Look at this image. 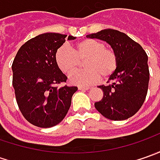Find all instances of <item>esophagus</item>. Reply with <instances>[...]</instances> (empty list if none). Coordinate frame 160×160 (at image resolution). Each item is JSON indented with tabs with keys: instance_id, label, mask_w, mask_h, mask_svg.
<instances>
[{
	"instance_id": "34e87169",
	"label": "esophagus",
	"mask_w": 160,
	"mask_h": 160,
	"mask_svg": "<svg viewBox=\"0 0 160 160\" xmlns=\"http://www.w3.org/2000/svg\"><path fill=\"white\" fill-rule=\"evenodd\" d=\"M79 91H87L89 90V87H78Z\"/></svg>"
}]
</instances>
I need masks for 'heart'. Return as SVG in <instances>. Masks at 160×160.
Segmentation results:
<instances>
[{"label":"heart","mask_w":160,"mask_h":160,"mask_svg":"<svg viewBox=\"0 0 160 160\" xmlns=\"http://www.w3.org/2000/svg\"><path fill=\"white\" fill-rule=\"evenodd\" d=\"M55 59L60 70L70 75L84 61V70L77 71L71 75L69 82L78 86H88L97 83L101 76L103 78L111 77L118 68V56L111 49L94 39L79 42L74 50L68 45H62L56 52Z\"/></svg>","instance_id":"b5f03b06"}]
</instances>
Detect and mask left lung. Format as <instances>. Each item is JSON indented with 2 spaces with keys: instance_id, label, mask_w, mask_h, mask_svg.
Here are the masks:
<instances>
[{
  "instance_id": "obj_1",
  "label": "left lung",
  "mask_w": 160,
  "mask_h": 160,
  "mask_svg": "<svg viewBox=\"0 0 160 160\" xmlns=\"http://www.w3.org/2000/svg\"><path fill=\"white\" fill-rule=\"evenodd\" d=\"M108 42L118 56V68L107 86L100 85L103 97L94 103L103 117L120 121L131 118L142 106L148 92L150 72L148 56L138 42L114 29L86 35Z\"/></svg>"
}]
</instances>
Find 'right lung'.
I'll list each match as a JSON object with an SVG mask.
<instances>
[{
    "label": "right lung",
    "mask_w": 160,
    "mask_h": 160,
    "mask_svg": "<svg viewBox=\"0 0 160 160\" xmlns=\"http://www.w3.org/2000/svg\"><path fill=\"white\" fill-rule=\"evenodd\" d=\"M72 35L45 33L23 44L12 63L16 100L24 118L38 127L48 128L64 119L76 86H58L67 77L57 65L55 55Z\"/></svg>",
    "instance_id": "1"
}]
</instances>
